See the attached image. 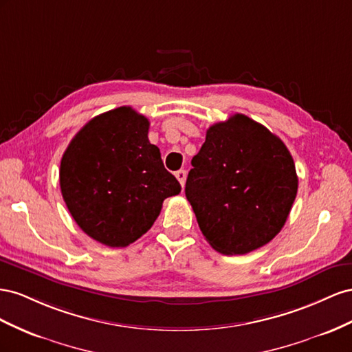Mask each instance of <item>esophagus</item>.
<instances>
[{
  "mask_svg": "<svg viewBox=\"0 0 352 352\" xmlns=\"http://www.w3.org/2000/svg\"><path fill=\"white\" fill-rule=\"evenodd\" d=\"M175 177H177V179L179 182V184H182V187H184V184H186V178H187V173L184 169H179V170H177L175 173Z\"/></svg>",
  "mask_w": 352,
  "mask_h": 352,
  "instance_id": "obj_1",
  "label": "esophagus"
}]
</instances>
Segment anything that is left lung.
I'll return each instance as SVG.
<instances>
[{
	"instance_id": "1",
	"label": "left lung",
	"mask_w": 352,
	"mask_h": 352,
	"mask_svg": "<svg viewBox=\"0 0 352 352\" xmlns=\"http://www.w3.org/2000/svg\"><path fill=\"white\" fill-rule=\"evenodd\" d=\"M192 165L186 197L219 254H249L280 233L298 175L285 143L264 125L242 113L214 124Z\"/></svg>"
}]
</instances>
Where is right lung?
I'll return each instance as SVG.
<instances>
[{"instance_id": "add662e5", "label": "right lung", "mask_w": 352, "mask_h": 352, "mask_svg": "<svg viewBox=\"0 0 352 352\" xmlns=\"http://www.w3.org/2000/svg\"><path fill=\"white\" fill-rule=\"evenodd\" d=\"M148 119L129 106L98 115L69 143L60 188L84 233L125 248L147 233L166 197L182 192L159 148L148 142Z\"/></svg>"}]
</instances>
